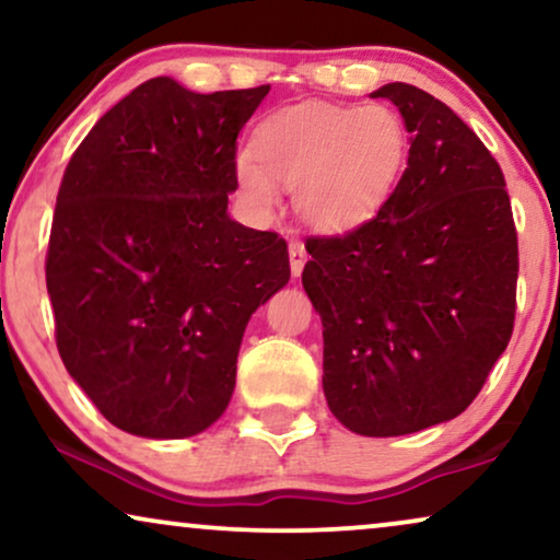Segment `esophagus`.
Wrapping results in <instances>:
<instances>
[{"label":"esophagus","mask_w":560,"mask_h":560,"mask_svg":"<svg viewBox=\"0 0 560 560\" xmlns=\"http://www.w3.org/2000/svg\"><path fill=\"white\" fill-rule=\"evenodd\" d=\"M288 255H290V272H293V278H298V275L303 272L305 259H308V255H305L303 242H290L288 244Z\"/></svg>","instance_id":"1"}]
</instances>
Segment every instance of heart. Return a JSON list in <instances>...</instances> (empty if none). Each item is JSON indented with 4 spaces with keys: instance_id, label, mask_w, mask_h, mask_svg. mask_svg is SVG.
Returning a JSON list of instances; mask_svg holds the SVG:
<instances>
[{
    "instance_id": "heart-1",
    "label": "heart",
    "mask_w": 560,
    "mask_h": 560,
    "mask_svg": "<svg viewBox=\"0 0 560 560\" xmlns=\"http://www.w3.org/2000/svg\"><path fill=\"white\" fill-rule=\"evenodd\" d=\"M255 155L236 158V180L257 206L278 201V180L293 188L298 217L316 232L341 234L370 221L400 183L410 135L385 104H295L259 121Z\"/></svg>"
}]
</instances>
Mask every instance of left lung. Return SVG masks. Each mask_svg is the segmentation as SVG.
I'll list each match as a JSON object with an SVG mask.
<instances>
[{"label":"left lung","mask_w":560,"mask_h":560,"mask_svg":"<svg viewBox=\"0 0 560 560\" xmlns=\"http://www.w3.org/2000/svg\"><path fill=\"white\" fill-rule=\"evenodd\" d=\"M410 158L354 232L311 236L303 288L324 324V395L351 433L389 439L462 416L515 324L517 232L504 175L446 104L410 86Z\"/></svg>","instance_id":"8db88e82"}]
</instances>
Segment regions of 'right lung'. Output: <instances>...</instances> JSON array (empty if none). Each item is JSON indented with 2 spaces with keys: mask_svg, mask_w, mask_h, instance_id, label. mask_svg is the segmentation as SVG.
Returning a JSON list of instances; mask_svg holds the SVG:
<instances>
[{
  "mask_svg": "<svg viewBox=\"0 0 560 560\" xmlns=\"http://www.w3.org/2000/svg\"><path fill=\"white\" fill-rule=\"evenodd\" d=\"M267 91L196 94L158 75L66 167L45 259L56 343L121 431L165 441L217 423L252 313L288 285L285 240L226 211L236 137Z\"/></svg>",
  "mask_w": 560,
  "mask_h": 560,
  "instance_id": "1",
  "label": "right lung"
}]
</instances>
